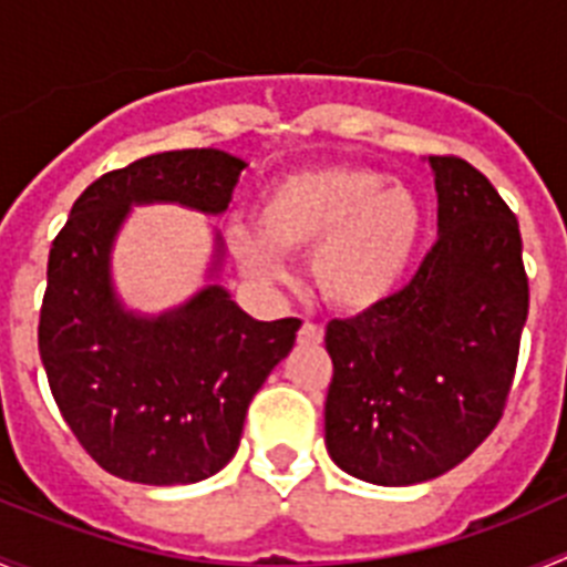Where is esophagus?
Wrapping results in <instances>:
<instances>
[{
    "label": "esophagus",
    "mask_w": 567,
    "mask_h": 567,
    "mask_svg": "<svg viewBox=\"0 0 567 567\" xmlns=\"http://www.w3.org/2000/svg\"><path fill=\"white\" fill-rule=\"evenodd\" d=\"M323 340V327L315 320H303V327L298 329V343L303 346H318Z\"/></svg>",
    "instance_id": "obj_1"
}]
</instances>
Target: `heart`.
I'll use <instances>...</instances> for the list:
<instances>
[{
  "label": "heart",
  "instance_id": "1",
  "mask_svg": "<svg viewBox=\"0 0 567 567\" xmlns=\"http://www.w3.org/2000/svg\"><path fill=\"white\" fill-rule=\"evenodd\" d=\"M420 238V207L403 187H383L365 167H315L284 175L258 204V227L233 224L240 267L269 284L289 278V255H312L320 295L363 312L394 292Z\"/></svg>",
  "mask_w": 567,
  "mask_h": 567
}]
</instances>
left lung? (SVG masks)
<instances>
[{"label": "left lung", "mask_w": 567, "mask_h": 567, "mask_svg": "<svg viewBox=\"0 0 567 567\" xmlns=\"http://www.w3.org/2000/svg\"><path fill=\"white\" fill-rule=\"evenodd\" d=\"M429 164L434 247L403 289L327 327V449L378 485L440 477L497 429L528 318L517 215L457 155Z\"/></svg>", "instance_id": "8db88e82"}]
</instances>
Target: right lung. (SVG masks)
<instances>
[{"label": "right lung", "mask_w": 567, "mask_h": 567, "mask_svg": "<svg viewBox=\"0 0 567 567\" xmlns=\"http://www.w3.org/2000/svg\"><path fill=\"white\" fill-rule=\"evenodd\" d=\"M244 167L221 150H173L110 169L50 247L39 354L64 423L113 477L184 485L221 471L255 392L295 346L298 318H249L221 287L155 320L124 312L110 289V244L130 204L224 213Z\"/></svg>", "instance_id": "right-lung-1"}]
</instances>
